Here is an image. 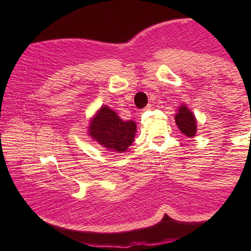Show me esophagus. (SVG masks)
Listing matches in <instances>:
<instances>
[{"mask_svg":"<svg viewBox=\"0 0 251 251\" xmlns=\"http://www.w3.org/2000/svg\"><path fill=\"white\" fill-rule=\"evenodd\" d=\"M151 105L148 104L145 108H143V112H144V110H148V109H151Z\"/></svg>","mask_w":251,"mask_h":251,"instance_id":"1","label":"esophagus"}]
</instances>
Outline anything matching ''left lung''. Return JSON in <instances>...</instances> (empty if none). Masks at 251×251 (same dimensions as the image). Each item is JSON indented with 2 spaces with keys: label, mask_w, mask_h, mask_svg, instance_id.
Here are the masks:
<instances>
[{
  "label": "left lung",
  "mask_w": 251,
  "mask_h": 251,
  "mask_svg": "<svg viewBox=\"0 0 251 251\" xmlns=\"http://www.w3.org/2000/svg\"><path fill=\"white\" fill-rule=\"evenodd\" d=\"M175 121L178 128L180 129L182 134L188 136V137H193L196 134V118L186 106H180L175 116Z\"/></svg>",
  "instance_id": "1"
}]
</instances>
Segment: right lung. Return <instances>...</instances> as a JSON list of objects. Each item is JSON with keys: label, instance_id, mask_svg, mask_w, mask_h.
<instances>
[{"label": "right lung", "instance_id": "obj_1", "mask_svg": "<svg viewBox=\"0 0 251 251\" xmlns=\"http://www.w3.org/2000/svg\"><path fill=\"white\" fill-rule=\"evenodd\" d=\"M90 135L109 151L123 152L134 142L136 124L124 122L107 106H101L91 122Z\"/></svg>", "mask_w": 251, "mask_h": 251}]
</instances>
